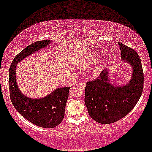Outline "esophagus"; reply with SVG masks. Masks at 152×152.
I'll return each mask as SVG.
<instances>
[{
	"label": "esophagus",
	"mask_w": 152,
	"mask_h": 152,
	"mask_svg": "<svg viewBox=\"0 0 152 152\" xmlns=\"http://www.w3.org/2000/svg\"><path fill=\"white\" fill-rule=\"evenodd\" d=\"M78 86L82 88H85V87H86V83L85 82H81V83H78Z\"/></svg>",
	"instance_id": "1"
}]
</instances>
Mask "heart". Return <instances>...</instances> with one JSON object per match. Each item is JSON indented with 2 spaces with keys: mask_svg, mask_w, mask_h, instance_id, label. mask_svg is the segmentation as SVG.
Segmentation results:
<instances>
[{
  "mask_svg": "<svg viewBox=\"0 0 152 152\" xmlns=\"http://www.w3.org/2000/svg\"><path fill=\"white\" fill-rule=\"evenodd\" d=\"M99 56L96 52H91L83 60V65L86 66H91L95 64L99 60Z\"/></svg>",
  "mask_w": 152,
  "mask_h": 152,
  "instance_id": "b5f03b06",
  "label": "heart"
}]
</instances>
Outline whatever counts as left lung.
Segmentation results:
<instances>
[{"label":"left lung","instance_id":"1","mask_svg":"<svg viewBox=\"0 0 152 152\" xmlns=\"http://www.w3.org/2000/svg\"><path fill=\"white\" fill-rule=\"evenodd\" d=\"M121 60L132 69L130 80L126 84L111 83L109 71L105 69L98 78L86 83L84 102L89 116L103 124L114 123L134 109L139 102L144 87V73L141 59L137 52L118 43Z\"/></svg>","mask_w":152,"mask_h":152}]
</instances>
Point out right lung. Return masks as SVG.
<instances>
[{"label":"right lung","instance_id":"obj_1","mask_svg":"<svg viewBox=\"0 0 152 152\" xmlns=\"http://www.w3.org/2000/svg\"><path fill=\"white\" fill-rule=\"evenodd\" d=\"M52 41H36L28 46L13 59L9 69L8 85L10 100L20 114L36 126L53 128L63 121L70 87H60L41 99H32L23 95L16 81V65L26 57L49 46Z\"/></svg>","mask_w":152,"mask_h":152}]
</instances>
